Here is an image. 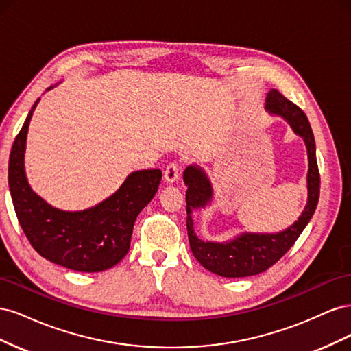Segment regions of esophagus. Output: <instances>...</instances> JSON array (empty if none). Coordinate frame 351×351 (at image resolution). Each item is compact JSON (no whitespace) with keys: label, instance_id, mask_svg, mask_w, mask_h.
Segmentation results:
<instances>
[{"label":"esophagus","instance_id":"esophagus-1","mask_svg":"<svg viewBox=\"0 0 351 351\" xmlns=\"http://www.w3.org/2000/svg\"><path fill=\"white\" fill-rule=\"evenodd\" d=\"M180 167H182V164H180L178 161H173V162H169V164L167 165L165 173H164V177H165V182H167V183H174L176 180L178 178Z\"/></svg>","mask_w":351,"mask_h":351}]
</instances>
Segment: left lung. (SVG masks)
Masks as SVG:
<instances>
[{"label":"left lung","mask_w":351,"mask_h":351,"mask_svg":"<svg viewBox=\"0 0 351 351\" xmlns=\"http://www.w3.org/2000/svg\"><path fill=\"white\" fill-rule=\"evenodd\" d=\"M267 110L284 117L293 127V130L304 139L307 155H309V173H307L309 199H307L306 208L299 217V221H295L290 228L278 232V234H243L230 243L204 241L195 234L193 221L190 214H192L193 208H202L208 204L212 197V189L209 180L200 168L192 165L187 167L184 171V183L187 186L186 224L190 249H192L195 258L202 267L221 275V277H249V275H256L271 268L299 239L304 227L309 224L317 200H319L321 176L316 162L315 137L306 114L277 89H272L268 93Z\"/></svg>","instance_id":"1"}]
</instances>
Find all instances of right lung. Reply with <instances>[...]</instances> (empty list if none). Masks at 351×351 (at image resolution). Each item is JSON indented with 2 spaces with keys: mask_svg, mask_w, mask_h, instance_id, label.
<instances>
[{
  "mask_svg": "<svg viewBox=\"0 0 351 351\" xmlns=\"http://www.w3.org/2000/svg\"><path fill=\"white\" fill-rule=\"evenodd\" d=\"M35 102L16 136L8 161V186L19 224L42 258L79 272H101L130 249L134 221L161 183V169H142L102 204L80 212L52 208L30 189L25 174V146Z\"/></svg>",
  "mask_w": 351,
  "mask_h": 351,
  "instance_id": "right-lung-1",
  "label": "right lung"
}]
</instances>
